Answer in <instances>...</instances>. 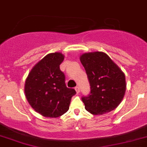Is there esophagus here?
Masks as SVG:
<instances>
[{
    "label": "esophagus",
    "mask_w": 147,
    "mask_h": 147,
    "mask_svg": "<svg viewBox=\"0 0 147 147\" xmlns=\"http://www.w3.org/2000/svg\"><path fill=\"white\" fill-rule=\"evenodd\" d=\"M76 92H77V93H79L80 92V87H78V86H77V87H76Z\"/></svg>",
    "instance_id": "obj_1"
}]
</instances>
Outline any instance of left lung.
I'll list each match as a JSON object with an SVG mask.
<instances>
[{"mask_svg":"<svg viewBox=\"0 0 147 147\" xmlns=\"http://www.w3.org/2000/svg\"><path fill=\"white\" fill-rule=\"evenodd\" d=\"M80 60L90 85V93L81 98L86 110L98 115L115 109L125 95L124 73L104 52L85 53Z\"/></svg>","mask_w":147,"mask_h":147,"instance_id":"8db88e82","label":"left lung"}]
</instances>
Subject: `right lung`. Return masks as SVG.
I'll return each instance as SVG.
<instances>
[{
	"instance_id": "obj_1",
	"label": "right lung",
	"mask_w": 147,
	"mask_h": 147,
	"mask_svg": "<svg viewBox=\"0 0 147 147\" xmlns=\"http://www.w3.org/2000/svg\"><path fill=\"white\" fill-rule=\"evenodd\" d=\"M63 60L61 53L47 55L34 66L26 79L24 92L28 102L46 117H58L66 113L76 93L65 83V75L60 69Z\"/></svg>"
}]
</instances>
